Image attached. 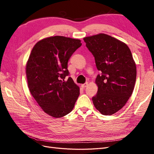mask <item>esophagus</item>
Here are the masks:
<instances>
[{"mask_svg":"<svg viewBox=\"0 0 154 154\" xmlns=\"http://www.w3.org/2000/svg\"><path fill=\"white\" fill-rule=\"evenodd\" d=\"M87 85H88V83L87 82V83H84V84H82V87L83 88H85L87 86Z\"/></svg>","mask_w":154,"mask_h":154,"instance_id":"obj_1","label":"esophagus"}]
</instances>
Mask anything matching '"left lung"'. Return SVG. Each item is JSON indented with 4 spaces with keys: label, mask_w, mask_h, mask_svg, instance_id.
I'll return each mask as SVG.
<instances>
[{
    "label": "left lung",
    "mask_w": 154,
    "mask_h": 154,
    "mask_svg": "<svg viewBox=\"0 0 154 154\" xmlns=\"http://www.w3.org/2000/svg\"><path fill=\"white\" fill-rule=\"evenodd\" d=\"M101 74L95 83L97 93L92 97L96 109L103 115L122 109L131 96L136 80V66L127 45L104 33L83 38Z\"/></svg>",
    "instance_id": "obj_1"
}]
</instances>
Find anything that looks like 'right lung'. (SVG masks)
Instances as JSON below:
<instances>
[{
	"instance_id": "obj_1",
	"label": "right lung",
	"mask_w": 154,
	"mask_h": 154,
	"mask_svg": "<svg viewBox=\"0 0 154 154\" xmlns=\"http://www.w3.org/2000/svg\"><path fill=\"white\" fill-rule=\"evenodd\" d=\"M81 40L54 36L38 41L26 64L27 84L31 95L46 114L62 118L71 112L80 95V88L69 72L67 63Z\"/></svg>"
}]
</instances>
